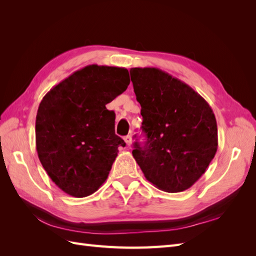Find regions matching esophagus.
Wrapping results in <instances>:
<instances>
[{
  "instance_id": "1",
  "label": "esophagus",
  "mask_w": 256,
  "mask_h": 256,
  "mask_svg": "<svg viewBox=\"0 0 256 256\" xmlns=\"http://www.w3.org/2000/svg\"><path fill=\"white\" fill-rule=\"evenodd\" d=\"M124 140H125V142H126V144L128 146H130L131 143H132V136H131L130 134H128V136H126L125 138H124Z\"/></svg>"
}]
</instances>
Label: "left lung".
<instances>
[{"instance_id": "1", "label": "left lung", "mask_w": 256, "mask_h": 256, "mask_svg": "<svg viewBox=\"0 0 256 256\" xmlns=\"http://www.w3.org/2000/svg\"><path fill=\"white\" fill-rule=\"evenodd\" d=\"M141 104L144 146L132 154L145 178L158 189L176 193L202 176L218 148V128L210 106L189 85L158 68H131Z\"/></svg>"}]
</instances>
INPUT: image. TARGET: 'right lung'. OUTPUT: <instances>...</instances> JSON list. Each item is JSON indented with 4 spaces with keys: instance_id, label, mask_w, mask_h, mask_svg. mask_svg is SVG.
<instances>
[{
    "instance_id": "1",
    "label": "right lung",
    "mask_w": 256,
    "mask_h": 256,
    "mask_svg": "<svg viewBox=\"0 0 256 256\" xmlns=\"http://www.w3.org/2000/svg\"><path fill=\"white\" fill-rule=\"evenodd\" d=\"M130 83L126 68L88 65L42 98L36 115V150L52 182L67 194L85 198L109 175L118 147L115 113L106 104Z\"/></svg>"
}]
</instances>
